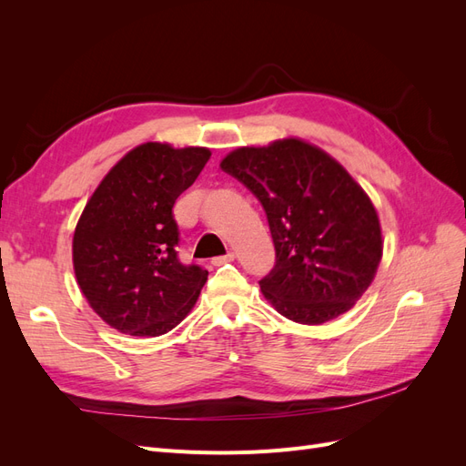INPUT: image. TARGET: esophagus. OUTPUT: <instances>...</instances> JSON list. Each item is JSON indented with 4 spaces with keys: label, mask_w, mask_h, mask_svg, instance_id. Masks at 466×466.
<instances>
[{
    "label": "esophagus",
    "mask_w": 466,
    "mask_h": 466,
    "mask_svg": "<svg viewBox=\"0 0 466 466\" xmlns=\"http://www.w3.org/2000/svg\"><path fill=\"white\" fill-rule=\"evenodd\" d=\"M235 258V252H225L223 257H216V258H211V264L214 266H221V264H225V262H231Z\"/></svg>",
    "instance_id": "obj_1"
}]
</instances>
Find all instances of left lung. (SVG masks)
<instances>
[{"label": "left lung", "mask_w": 466, "mask_h": 466, "mask_svg": "<svg viewBox=\"0 0 466 466\" xmlns=\"http://www.w3.org/2000/svg\"><path fill=\"white\" fill-rule=\"evenodd\" d=\"M266 211L276 264L260 279L279 315L322 324L350 311L383 257L377 211L346 168L303 139L238 147L219 165Z\"/></svg>", "instance_id": "1"}]
</instances>
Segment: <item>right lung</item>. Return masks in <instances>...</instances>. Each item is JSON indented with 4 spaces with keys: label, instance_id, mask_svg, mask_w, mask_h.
I'll return each mask as SVG.
<instances>
[{
    "label": "right lung",
    "instance_id": "add662e5",
    "mask_svg": "<svg viewBox=\"0 0 466 466\" xmlns=\"http://www.w3.org/2000/svg\"><path fill=\"white\" fill-rule=\"evenodd\" d=\"M206 147L147 142L110 168L77 221V284L112 329L130 336L173 330L198 299L208 270L178 260L173 206L209 159Z\"/></svg>",
    "mask_w": 466,
    "mask_h": 466
}]
</instances>
